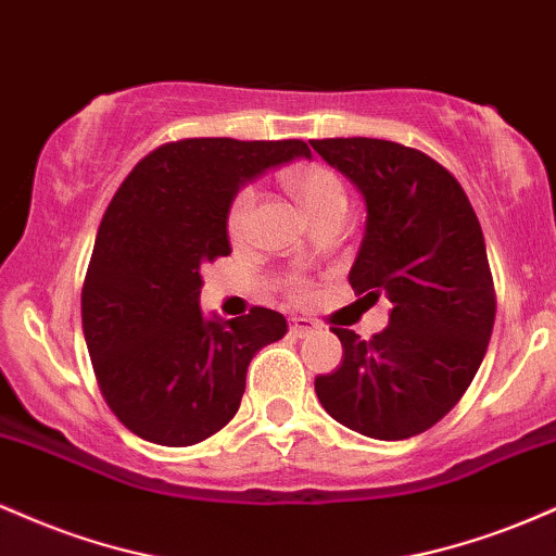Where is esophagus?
I'll return each instance as SVG.
<instances>
[{
	"label": "esophagus",
	"instance_id": "obj_1",
	"mask_svg": "<svg viewBox=\"0 0 556 556\" xmlns=\"http://www.w3.org/2000/svg\"><path fill=\"white\" fill-rule=\"evenodd\" d=\"M316 329H318V324L314 321V318H308V316H292L290 318V334L305 337Z\"/></svg>",
	"mask_w": 556,
	"mask_h": 556
}]
</instances>
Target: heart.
Wrapping results in <instances>:
<instances>
[{"mask_svg":"<svg viewBox=\"0 0 556 556\" xmlns=\"http://www.w3.org/2000/svg\"><path fill=\"white\" fill-rule=\"evenodd\" d=\"M292 195L298 198L300 206L305 208V214L311 216V222L327 219V216H348L350 212V193L348 185L334 169L327 167V164H298V167H290L282 175ZM253 206H256V190L251 185L240 188L238 193L232 195L227 208V235L235 245L248 240L251 235V219H253ZM287 292H290L295 300L308 298L311 285L308 279L295 277L290 285H287Z\"/></svg>","mask_w":556,"mask_h":556,"instance_id":"heart-1","label":"heart"}]
</instances>
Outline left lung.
Instances as JSON below:
<instances>
[{
	"label": "left lung",
	"instance_id": "obj_1",
	"mask_svg": "<svg viewBox=\"0 0 556 556\" xmlns=\"http://www.w3.org/2000/svg\"><path fill=\"white\" fill-rule=\"evenodd\" d=\"M366 198V235L350 269L358 295L392 303L374 340L334 327L342 366L318 376L324 410L363 437L424 433L460 402L496 316L486 242L463 185L437 159L379 138L311 140Z\"/></svg>",
	"mask_w": 556,
	"mask_h": 556
}]
</instances>
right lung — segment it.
Here are the masks:
<instances>
[{
  "instance_id": "1",
  "label": "right lung",
  "mask_w": 556,
  "mask_h": 556,
  "mask_svg": "<svg viewBox=\"0 0 556 556\" xmlns=\"http://www.w3.org/2000/svg\"><path fill=\"white\" fill-rule=\"evenodd\" d=\"M298 156L303 140L182 138L125 177L83 282L88 355L106 405L146 442L190 446L232 420L248 363L282 340L271 308L206 321L201 266L229 256L227 208L242 182Z\"/></svg>"
}]
</instances>
